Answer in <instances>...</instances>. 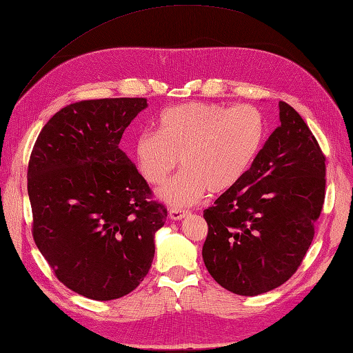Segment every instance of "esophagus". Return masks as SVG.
<instances>
[{
    "label": "esophagus",
    "mask_w": 353,
    "mask_h": 353,
    "mask_svg": "<svg viewBox=\"0 0 353 353\" xmlns=\"http://www.w3.org/2000/svg\"><path fill=\"white\" fill-rule=\"evenodd\" d=\"M185 216H187L185 210H181V208H170L169 210V219H172V221H181V219H184Z\"/></svg>",
    "instance_id": "obj_1"
}]
</instances>
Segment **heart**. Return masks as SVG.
I'll list each match as a JSON object with an SVG mask.
<instances>
[{"mask_svg": "<svg viewBox=\"0 0 353 353\" xmlns=\"http://www.w3.org/2000/svg\"><path fill=\"white\" fill-rule=\"evenodd\" d=\"M265 134L268 122L254 105L187 103L164 110L157 132H140L132 152L140 176L151 185L166 181L181 163L184 169L161 187L159 198L189 207L208 190L222 193L240 183Z\"/></svg>", "mask_w": 353, "mask_h": 353, "instance_id": "obj_1", "label": "heart"}]
</instances>
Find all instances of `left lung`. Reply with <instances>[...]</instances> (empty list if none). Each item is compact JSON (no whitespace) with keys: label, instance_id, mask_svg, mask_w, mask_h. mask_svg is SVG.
<instances>
[{"label":"left lung","instance_id":"1","mask_svg":"<svg viewBox=\"0 0 353 353\" xmlns=\"http://www.w3.org/2000/svg\"><path fill=\"white\" fill-rule=\"evenodd\" d=\"M279 121L241 181L203 211L205 268L240 296L270 292L293 276L325 202L326 159L316 137L284 101Z\"/></svg>","mask_w":353,"mask_h":353}]
</instances>
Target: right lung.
I'll return each instance as SVG.
<instances>
[{
    "instance_id": "obj_1",
    "label": "right lung",
    "mask_w": 353,
    "mask_h": 353,
    "mask_svg": "<svg viewBox=\"0 0 353 353\" xmlns=\"http://www.w3.org/2000/svg\"><path fill=\"white\" fill-rule=\"evenodd\" d=\"M145 98L66 105L28 161L33 239L61 284L93 301L131 293L150 272L168 210L119 142Z\"/></svg>"
}]
</instances>
